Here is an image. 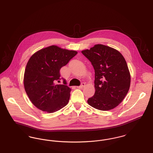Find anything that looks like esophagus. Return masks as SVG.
Wrapping results in <instances>:
<instances>
[{
    "mask_svg": "<svg viewBox=\"0 0 153 153\" xmlns=\"http://www.w3.org/2000/svg\"><path fill=\"white\" fill-rule=\"evenodd\" d=\"M85 85V83L82 82V83L81 84V85H80V86H78V87H77V88H83V87H84Z\"/></svg>",
    "mask_w": 153,
    "mask_h": 153,
    "instance_id": "obj_1",
    "label": "esophagus"
}]
</instances>
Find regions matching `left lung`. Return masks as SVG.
<instances>
[{"label": "left lung", "mask_w": 153, "mask_h": 153, "mask_svg": "<svg viewBox=\"0 0 153 153\" xmlns=\"http://www.w3.org/2000/svg\"><path fill=\"white\" fill-rule=\"evenodd\" d=\"M81 53L95 70V92L87 100L88 103L103 111L116 108L126 97L131 84V74L125 58L117 50L99 44Z\"/></svg>", "instance_id": "8db88e82"}]
</instances>
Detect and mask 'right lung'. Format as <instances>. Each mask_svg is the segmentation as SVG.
<instances>
[{
	"label": "right lung",
	"instance_id": "add662e5",
	"mask_svg": "<svg viewBox=\"0 0 153 153\" xmlns=\"http://www.w3.org/2000/svg\"><path fill=\"white\" fill-rule=\"evenodd\" d=\"M77 52L53 45L37 51L27 62L24 76L26 93L35 106L48 113L65 107L69 102L71 88L56 84L61 80L60 69Z\"/></svg>",
	"mask_w": 153,
	"mask_h": 153
}]
</instances>
